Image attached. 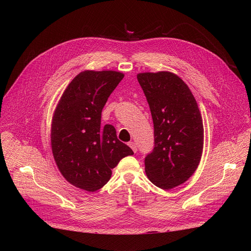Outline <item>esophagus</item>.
<instances>
[{
  "mask_svg": "<svg viewBox=\"0 0 251 251\" xmlns=\"http://www.w3.org/2000/svg\"><path fill=\"white\" fill-rule=\"evenodd\" d=\"M128 146L131 147V149L133 150L134 153H136V151H137V146H136L134 142H128Z\"/></svg>",
  "mask_w": 251,
  "mask_h": 251,
  "instance_id": "34e87169",
  "label": "esophagus"
}]
</instances>
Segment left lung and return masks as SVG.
I'll list each match as a JSON object with an SVG mask.
<instances>
[{
    "label": "left lung",
    "instance_id": "obj_1",
    "mask_svg": "<svg viewBox=\"0 0 251 251\" xmlns=\"http://www.w3.org/2000/svg\"><path fill=\"white\" fill-rule=\"evenodd\" d=\"M154 124L155 147L144 159L151 183L171 189L193 176L200 163L204 128L188 86L169 71L138 73Z\"/></svg>",
    "mask_w": 251,
    "mask_h": 251
}]
</instances>
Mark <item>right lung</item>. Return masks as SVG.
<instances>
[{
  "mask_svg": "<svg viewBox=\"0 0 251 251\" xmlns=\"http://www.w3.org/2000/svg\"><path fill=\"white\" fill-rule=\"evenodd\" d=\"M125 74L118 71L86 70L65 89L53 113L51 149L64 178L93 193L110 180L112 169L133 155L119 141L115 127L100 126L101 111Z\"/></svg>",
  "mask_w": 251,
  "mask_h": 251,
  "instance_id": "obj_1",
  "label": "right lung"
}]
</instances>
